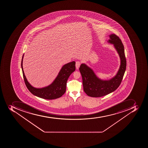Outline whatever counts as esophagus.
Instances as JSON below:
<instances>
[{"instance_id": "34e87169", "label": "esophagus", "mask_w": 148, "mask_h": 148, "mask_svg": "<svg viewBox=\"0 0 148 148\" xmlns=\"http://www.w3.org/2000/svg\"><path fill=\"white\" fill-rule=\"evenodd\" d=\"M80 62H79V61H78V62H76L75 66L76 68V69H79V66H80Z\"/></svg>"}]
</instances>
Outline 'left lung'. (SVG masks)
<instances>
[{"label":"left lung","instance_id":"8db88e82","mask_svg":"<svg viewBox=\"0 0 148 148\" xmlns=\"http://www.w3.org/2000/svg\"><path fill=\"white\" fill-rule=\"evenodd\" d=\"M107 42L113 44L120 57V65L116 75L107 80H103L97 76L93 70L85 63L81 64L79 71L82 78L83 90L92 97H101L115 91L121 84L126 67L125 49L122 41L115 34L109 35Z\"/></svg>","mask_w":148,"mask_h":148}]
</instances>
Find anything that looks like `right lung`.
<instances>
[{"label": "right lung", "instance_id": "1", "mask_svg": "<svg viewBox=\"0 0 148 148\" xmlns=\"http://www.w3.org/2000/svg\"><path fill=\"white\" fill-rule=\"evenodd\" d=\"M23 56L21 62L23 79L26 87L29 92L35 96L46 99H54L61 97L66 90V82L71 73L75 70V62H70L62 66L58 75L51 84L45 87L36 88L30 85L26 78L23 67Z\"/></svg>", "mask_w": 148, "mask_h": 148}]
</instances>
